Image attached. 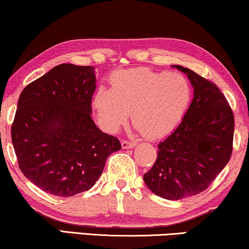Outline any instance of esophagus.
I'll use <instances>...</instances> for the list:
<instances>
[{
	"mask_svg": "<svg viewBox=\"0 0 249 249\" xmlns=\"http://www.w3.org/2000/svg\"><path fill=\"white\" fill-rule=\"evenodd\" d=\"M136 145L135 142H129L127 140H123L122 141V148L123 149H131V148H134Z\"/></svg>",
	"mask_w": 249,
	"mask_h": 249,
	"instance_id": "obj_1",
	"label": "esophagus"
}]
</instances>
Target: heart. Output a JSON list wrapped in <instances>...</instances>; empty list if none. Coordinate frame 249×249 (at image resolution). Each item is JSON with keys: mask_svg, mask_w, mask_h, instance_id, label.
I'll list each match as a JSON object with an SVG mask.
<instances>
[{"mask_svg": "<svg viewBox=\"0 0 249 249\" xmlns=\"http://www.w3.org/2000/svg\"><path fill=\"white\" fill-rule=\"evenodd\" d=\"M192 87L181 73L145 68L116 71L110 90L100 87L92 106L105 132L116 133L128 120L146 138H161L173 131L186 113Z\"/></svg>", "mask_w": 249, "mask_h": 249, "instance_id": "1", "label": "heart"}]
</instances>
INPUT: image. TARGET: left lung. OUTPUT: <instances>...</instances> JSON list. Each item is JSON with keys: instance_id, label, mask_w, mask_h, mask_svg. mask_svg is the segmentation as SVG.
<instances>
[{"instance_id": "left-lung-1", "label": "left lung", "mask_w": 249, "mask_h": 249, "mask_svg": "<svg viewBox=\"0 0 249 249\" xmlns=\"http://www.w3.org/2000/svg\"><path fill=\"white\" fill-rule=\"evenodd\" d=\"M194 88L193 100L180 124L158 144V157L143 180L166 199H180L205 191L230 160L233 113L214 83L181 65Z\"/></svg>"}]
</instances>
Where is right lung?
<instances>
[{
	"mask_svg": "<svg viewBox=\"0 0 249 249\" xmlns=\"http://www.w3.org/2000/svg\"><path fill=\"white\" fill-rule=\"evenodd\" d=\"M92 66L64 63L22 90L11 127L19 168L46 193L69 197L90 190L109 155L122 149L91 118Z\"/></svg>",
	"mask_w": 249,
	"mask_h": 249,
	"instance_id": "obj_1",
	"label": "right lung"
}]
</instances>
